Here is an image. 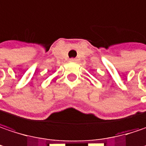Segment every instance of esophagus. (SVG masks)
Wrapping results in <instances>:
<instances>
[{
	"label": "esophagus",
	"mask_w": 146,
	"mask_h": 146,
	"mask_svg": "<svg viewBox=\"0 0 146 146\" xmlns=\"http://www.w3.org/2000/svg\"><path fill=\"white\" fill-rule=\"evenodd\" d=\"M69 61H70V62H72V63H76V62L78 61V59L73 58H70V60H69Z\"/></svg>",
	"instance_id": "obj_1"
}]
</instances>
